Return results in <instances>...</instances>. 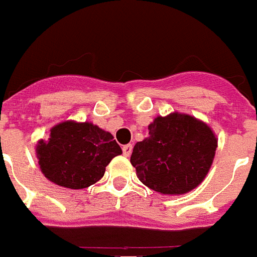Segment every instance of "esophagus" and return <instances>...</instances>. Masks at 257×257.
<instances>
[{
  "instance_id": "obj_1",
  "label": "esophagus",
  "mask_w": 257,
  "mask_h": 257,
  "mask_svg": "<svg viewBox=\"0 0 257 257\" xmlns=\"http://www.w3.org/2000/svg\"><path fill=\"white\" fill-rule=\"evenodd\" d=\"M122 151H123L124 156H130L131 152H133V144H124L123 147H122Z\"/></svg>"
}]
</instances>
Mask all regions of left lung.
<instances>
[{"mask_svg": "<svg viewBox=\"0 0 257 257\" xmlns=\"http://www.w3.org/2000/svg\"><path fill=\"white\" fill-rule=\"evenodd\" d=\"M217 150L211 128L188 114L158 116L131 154L139 180L162 194H184L200 185Z\"/></svg>", "mask_w": 257, "mask_h": 257, "instance_id": "1", "label": "left lung"}]
</instances>
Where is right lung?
Here are the masks:
<instances>
[{"mask_svg":"<svg viewBox=\"0 0 257 257\" xmlns=\"http://www.w3.org/2000/svg\"><path fill=\"white\" fill-rule=\"evenodd\" d=\"M122 154L110 133L84 122L52 127L48 141L37 147L40 169L50 181L69 189H84L101 180L110 160Z\"/></svg>","mask_w":257,"mask_h":257,"instance_id":"obj_1","label":"right lung"}]
</instances>
